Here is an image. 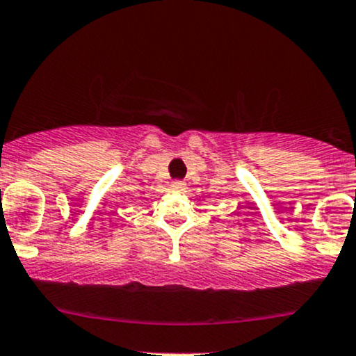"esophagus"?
<instances>
[{
    "label": "esophagus",
    "instance_id": "obj_1",
    "mask_svg": "<svg viewBox=\"0 0 356 356\" xmlns=\"http://www.w3.org/2000/svg\"><path fill=\"white\" fill-rule=\"evenodd\" d=\"M186 188L185 181H179V179H175V181H171V190L175 191H183Z\"/></svg>",
    "mask_w": 356,
    "mask_h": 356
}]
</instances>
